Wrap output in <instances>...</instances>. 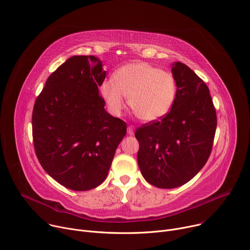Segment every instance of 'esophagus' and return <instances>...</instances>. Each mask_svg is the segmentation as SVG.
Listing matches in <instances>:
<instances>
[{
    "label": "esophagus",
    "instance_id": "esophagus-1",
    "mask_svg": "<svg viewBox=\"0 0 250 250\" xmlns=\"http://www.w3.org/2000/svg\"><path fill=\"white\" fill-rule=\"evenodd\" d=\"M127 133L129 135H134V127L133 126H128L127 128Z\"/></svg>",
    "mask_w": 250,
    "mask_h": 250
}]
</instances>
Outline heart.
<instances>
[{"mask_svg": "<svg viewBox=\"0 0 250 250\" xmlns=\"http://www.w3.org/2000/svg\"><path fill=\"white\" fill-rule=\"evenodd\" d=\"M112 80L101 85V93L110 110L120 114L124 98L133 113L142 121L154 122L173 109L178 87L174 75L144 62H134L117 69Z\"/></svg>", "mask_w": 250, "mask_h": 250, "instance_id": "b5f03b06", "label": "heart"}]
</instances>
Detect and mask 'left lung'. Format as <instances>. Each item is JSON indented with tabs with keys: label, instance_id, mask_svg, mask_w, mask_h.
<instances>
[{
	"label": "left lung",
	"instance_id": "8db88e82",
	"mask_svg": "<svg viewBox=\"0 0 250 250\" xmlns=\"http://www.w3.org/2000/svg\"><path fill=\"white\" fill-rule=\"evenodd\" d=\"M178 94L171 112L138 128V165L144 179L160 188L185 185L206 165L212 148L216 113L208 87L188 66L172 65Z\"/></svg>",
	"mask_w": 250,
	"mask_h": 250
}]
</instances>
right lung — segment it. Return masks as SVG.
<instances>
[{"instance_id": "1", "label": "right lung", "mask_w": 250, "mask_h": 250, "mask_svg": "<svg viewBox=\"0 0 250 250\" xmlns=\"http://www.w3.org/2000/svg\"><path fill=\"white\" fill-rule=\"evenodd\" d=\"M93 55H74L47 78L33 110V139L43 170L72 190H88L106 179L126 135L111 116L98 87L106 76Z\"/></svg>"}]
</instances>
